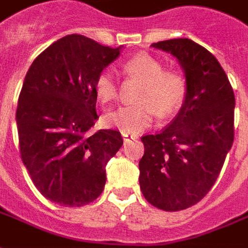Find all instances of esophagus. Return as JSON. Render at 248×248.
<instances>
[{
  "mask_svg": "<svg viewBox=\"0 0 248 248\" xmlns=\"http://www.w3.org/2000/svg\"><path fill=\"white\" fill-rule=\"evenodd\" d=\"M122 137H124V143H129L131 140H135L138 137L135 134H127V133H122Z\"/></svg>",
  "mask_w": 248,
  "mask_h": 248,
  "instance_id": "1",
  "label": "esophagus"
}]
</instances>
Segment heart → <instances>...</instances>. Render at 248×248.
I'll use <instances>...</instances> for the list:
<instances>
[{"instance_id":"heart-1","label":"heart","mask_w":248,"mask_h":248,"mask_svg":"<svg viewBox=\"0 0 248 248\" xmlns=\"http://www.w3.org/2000/svg\"><path fill=\"white\" fill-rule=\"evenodd\" d=\"M124 71L142 81L137 101L106 114L105 121L110 127L127 134L143 131L155 121L159 113L169 118L177 113L187 94L186 78L181 71L165 69L158 58L147 53L131 57L124 65ZM95 95L102 103L113 102L118 95V86L110 71L99 73L94 82Z\"/></svg>"}]
</instances>
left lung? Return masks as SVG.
Masks as SVG:
<instances>
[{
    "label": "left lung",
    "mask_w": 248,
    "mask_h": 248,
    "mask_svg": "<svg viewBox=\"0 0 248 248\" xmlns=\"http://www.w3.org/2000/svg\"><path fill=\"white\" fill-rule=\"evenodd\" d=\"M151 46L177 58L187 94L171 124L140 138V185L154 207L179 211L199 202L223 167L234 142L235 97L218 60L197 42L175 38Z\"/></svg>",
    "instance_id": "left-lung-1"
}]
</instances>
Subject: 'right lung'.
Masks as SVG:
<instances>
[{
	"label": "right lung",
	"instance_id": "add662e5",
	"mask_svg": "<svg viewBox=\"0 0 248 248\" xmlns=\"http://www.w3.org/2000/svg\"><path fill=\"white\" fill-rule=\"evenodd\" d=\"M121 47L70 34L35 58L16 113L19 153L38 191L66 207L95 201L106 165L124 145L118 130H89L98 119L94 82Z\"/></svg>",
	"mask_w": 248,
	"mask_h": 248
}]
</instances>
